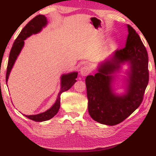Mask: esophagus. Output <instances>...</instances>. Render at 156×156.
Wrapping results in <instances>:
<instances>
[{"label": "esophagus", "mask_w": 156, "mask_h": 156, "mask_svg": "<svg viewBox=\"0 0 156 156\" xmlns=\"http://www.w3.org/2000/svg\"><path fill=\"white\" fill-rule=\"evenodd\" d=\"M90 72H91V69L90 67H88V66H84V67H83L82 69H80L81 75L84 76H87L89 73H90Z\"/></svg>", "instance_id": "34e87169"}]
</instances>
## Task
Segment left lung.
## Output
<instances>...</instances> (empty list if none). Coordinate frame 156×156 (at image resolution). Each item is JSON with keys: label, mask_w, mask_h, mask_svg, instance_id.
<instances>
[{"label": "left lung", "mask_w": 156, "mask_h": 156, "mask_svg": "<svg viewBox=\"0 0 156 156\" xmlns=\"http://www.w3.org/2000/svg\"><path fill=\"white\" fill-rule=\"evenodd\" d=\"M129 35L124 48L117 50L112 58L99 65L94 76L86 77L89 114L94 120L108 126L119 124L128 118L144 100L149 80L148 52L135 30L128 25ZM131 64L129 84L125 95L112 93L110 74L121 63Z\"/></svg>", "instance_id": "8db88e82"}]
</instances>
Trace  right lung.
<instances>
[{
    "label": "right lung",
    "instance_id": "add662e5",
    "mask_svg": "<svg viewBox=\"0 0 156 156\" xmlns=\"http://www.w3.org/2000/svg\"><path fill=\"white\" fill-rule=\"evenodd\" d=\"M47 24V19L45 16L43 15H38L35 16V18L30 21L25 26L23 27V29L21 30L20 33L19 34L18 37L15 40L12 47L10 50L9 59H8V62L7 66V71H6L5 80L6 84L8 76L11 70L12 66H13L15 61L17 59V57L20 52L22 50L23 45H24V40L33 34H35L39 33L41 30L42 28L44 27ZM77 77V72H72V73L68 74H63L61 78V84L62 88L59 91L58 97H57V101L55 104L51 107L50 109H48L47 112L39 114L37 115H30V116H25L27 118H28L31 120L37 121V122H41V121H48L49 119H52L54 117L57 113L58 112L59 106H60V95L64 91H67L71 87L73 86V84L76 82V79Z\"/></svg>",
    "mask_w": 156,
    "mask_h": 156
}]
</instances>
